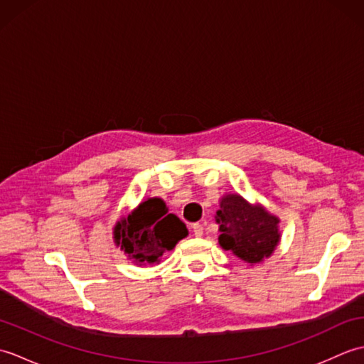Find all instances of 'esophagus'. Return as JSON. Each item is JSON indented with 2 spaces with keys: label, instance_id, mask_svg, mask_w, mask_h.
I'll list each match as a JSON object with an SVG mask.
<instances>
[{
  "label": "esophagus",
  "instance_id": "1",
  "mask_svg": "<svg viewBox=\"0 0 364 364\" xmlns=\"http://www.w3.org/2000/svg\"><path fill=\"white\" fill-rule=\"evenodd\" d=\"M192 231H194V235L197 236V237H200V236H203V225L202 223H194V225H192Z\"/></svg>",
  "mask_w": 364,
  "mask_h": 364
}]
</instances>
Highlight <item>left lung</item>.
<instances>
[{
	"mask_svg": "<svg viewBox=\"0 0 364 364\" xmlns=\"http://www.w3.org/2000/svg\"><path fill=\"white\" fill-rule=\"evenodd\" d=\"M215 223L219 245L247 264L269 258L280 244V219L261 203H250L241 194H225L219 200Z\"/></svg>",
	"mask_w": 364,
	"mask_h": 364,
	"instance_id": "8db88e82",
	"label": "left lung"
}]
</instances>
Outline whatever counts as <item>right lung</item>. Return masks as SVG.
<instances>
[{"label":"right lung","instance_id":"right-lung-1","mask_svg":"<svg viewBox=\"0 0 364 364\" xmlns=\"http://www.w3.org/2000/svg\"><path fill=\"white\" fill-rule=\"evenodd\" d=\"M186 225L168 213L164 200L153 197L139 203L128 215H122L112 228L114 242L137 266L159 264L166 252L186 237Z\"/></svg>","mask_w":364,"mask_h":364}]
</instances>
